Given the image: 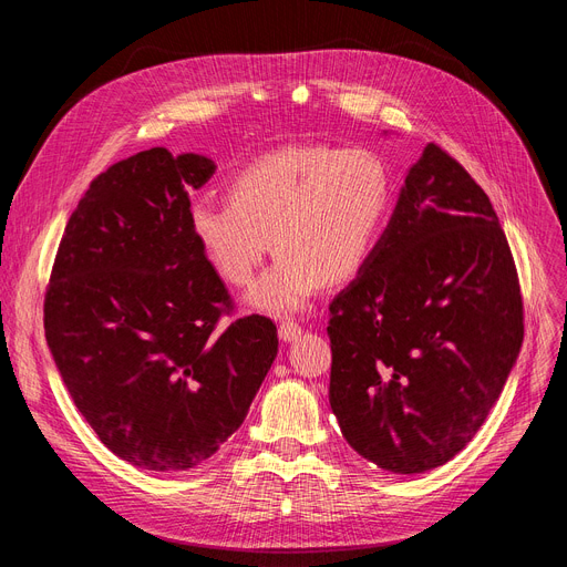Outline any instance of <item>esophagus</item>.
<instances>
[{
	"label": "esophagus",
	"mask_w": 567,
	"mask_h": 567,
	"mask_svg": "<svg viewBox=\"0 0 567 567\" xmlns=\"http://www.w3.org/2000/svg\"><path fill=\"white\" fill-rule=\"evenodd\" d=\"M301 326L299 323H296V321H282L280 326H278V336H280V340L282 342H293L296 338H299L301 336Z\"/></svg>",
	"instance_id": "esophagus-1"
}]
</instances>
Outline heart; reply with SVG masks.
I'll list each match as a JSON object with an SVG mask.
<instances>
[{
  "label": "heart",
  "mask_w": 567,
  "mask_h": 567,
  "mask_svg": "<svg viewBox=\"0 0 567 567\" xmlns=\"http://www.w3.org/2000/svg\"><path fill=\"white\" fill-rule=\"evenodd\" d=\"M393 204L385 161L365 146L296 144L238 169L227 199L195 197L188 227L206 264L234 287L252 282L274 246V266L248 303L268 315L303 310L323 280H349L372 257Z\"/></svg>",
  "instance_id": "b5f03b06"
}]
</instances>
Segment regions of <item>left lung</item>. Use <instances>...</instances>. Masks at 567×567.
I'll return each instance as SVG.
<instances>
[{"label":"left lung","instance_id":"1","mask_svg":"<svg viewBox=\"0 0 567 567\" xmlns=\"http://www.w3.org/2000/svg\"><path fill=\"white\" fill-rule=\"evenodd\" d=\"M329 400L351 449L413 475L485 423L524 340L517 268L485 190L427 144L372 257L331 303Z\"/></svg>","mask_w":567,"mask_h":567}]
</instances>
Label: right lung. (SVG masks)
Masks as SVG:
<instances>
[{
    "instance_id": "add662e5",
    "label": "right lung",
    "mask_w": 567,
    "mask_h": 567,
    "mask_svg": "<svg viewBox=\"0 0 567 567\" xmlns=\"http://www.w3.org/2000/svg\"><path fill=\"white\" fill-rule=\"evenodd\" d=\"M199 154L154 146L99 174L59 244L45 340L99 439L148 471H188L238 430L278 353L276 323L216 331L225 282L188 227V193L214 176Z\"/></svg>"
}]
</instances>
